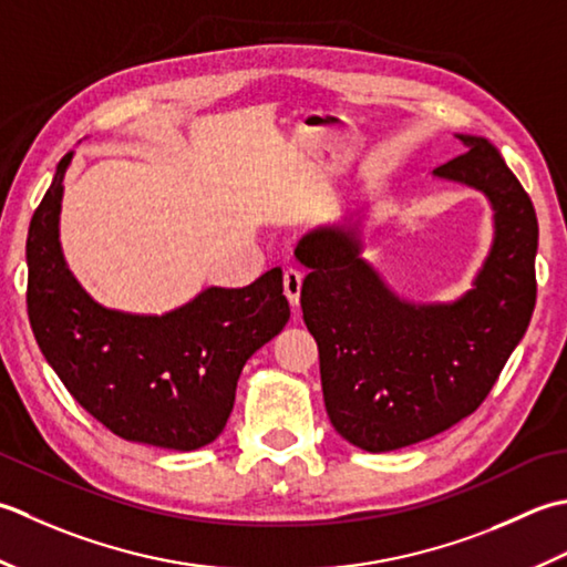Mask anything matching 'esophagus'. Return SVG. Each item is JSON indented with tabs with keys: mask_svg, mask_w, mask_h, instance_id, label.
Returning a JSON list of instances; mask_svg holds the SVG:
<instances>
[{
	"mask_svg": "<svg viewBox=\"0 0 567 567\" xmlns=\"http://www.w3.org/2000/svg\"><path fill=\"white\" fill-rule=\"evenodd\" d=\"M300 286H303V274H300L298 269H286L284 271V293L286 298L291 300V306H298L300 300Z\"/></svg>",
	"mask_w": 567,
	"mask_h": 567,
	"instance_id": "esophagus-1",
	"label": "esophagus"
}]
</instances>
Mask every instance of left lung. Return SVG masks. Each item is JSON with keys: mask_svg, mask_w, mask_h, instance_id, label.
<instances>
[{"mask_svg": "<svg viewBox=\"0 0 567 567\" xmlns=\"http://www.w3.org/2000/svg\"><path fill=\"white\" fill-rule=\"evenodd\" d=\"M465 154L433 171L487 195L494 239L472 288L453 303L399 298L362 257L360 229L300 237L303 320L318 342L322 399L344 441L389 453L447 431L487 399L536 306L534 203L484 136L455 134Z\"/></svg>", "mask_w": 567, "mask_h": 567, "instance_id": "1", "label": "left lung"}]
</instances>
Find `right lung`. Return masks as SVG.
<instances>
[{
    "label": "right lung",
    "instance_id": "add662e5",
    "mask_svg": "<svg viewBox=\"0 0 567 567\" xmlns=\"http://www.w3.org/2000/svg\"><path fill=\"white\" fill-rule=\"evenodd\" d=\"M68 152L31 217L29 320L53 372L90 415L132 443L198 450L223 433L249 357L291 318L281 269L245 288L210 286L164 316L100 306L63 257Z\"/></svg>",
    "mask_w": 567,
    "mask_h": 567
}]
</instances>
